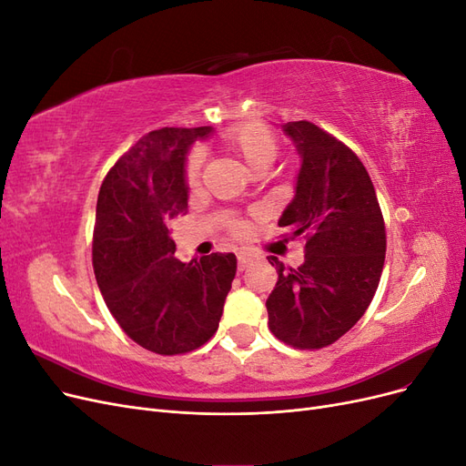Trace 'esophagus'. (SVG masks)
<instances>
[{
    "mask_svg": "<svg viewBox=\"0 0 466 466\" xmlns=\"http://www.w3.org/2000/svg\"><path fill=\"white\" fill-rule=\"evenodd\" d=\"M255 260L252 258V255H248V252H238V257H237V268H238V272H243L245 268Z\"/></svg>",
    "mask_w": 466,
    "mask_h": 466,
    "instance_id": "obj_1",
    "label": "esophagus"
}]
</instances>
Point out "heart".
<instances>
[{
	"label": "heart",
	"instance_id": "obj_1",
	"mask_svg": "<svg viewBox=\"0 0 466 466\" xmlns=\"http://www.w3.org/2000/svg\"><path fill=\"white\" fill-rule=\"evenodd\" d=\"M223 146L228 147L250 173L258 171V168H268L278 157L276 136L272 134V130H268L266 126L257 122L233 126L231 130L223 134ZM200 171L202 155L194 151L188 155L185 165V180L190 188L200 182Z\"/></svg>",
	"mask_w": 466,
	"mask_h": 466
}]
</instances>
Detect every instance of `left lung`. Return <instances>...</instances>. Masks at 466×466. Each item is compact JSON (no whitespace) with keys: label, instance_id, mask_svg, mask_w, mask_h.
I'll return each mask as SVG.
<instances>
[{"label":"left lung","instance_id":"obj_1","mask_svg":"<svg viewBox=\"0 0 466 466\" xmlns=\"http://www.w3.org/2000/svg\"><path fill=\"white\" fill-rule=\"evenodd\" d=\"M284 132L301 171L278 225L307 243L299 268L268 257L278 272L268 329L291 348L320 350L368 311L385 264V219L368 168L346 144L309 120L288 122Z\"/></svg>","mask_w":466,"mask_h":466}]
</instances>
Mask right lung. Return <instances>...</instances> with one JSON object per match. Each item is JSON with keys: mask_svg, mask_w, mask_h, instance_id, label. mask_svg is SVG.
<instances>
[{"mask_svg": "<svg viewBox=\"0 0 466 466\" xmlns=\"http://www.w3.org/2000/svg\"><path fill=\"white\" fill-rule=\"evenodd\" d=\"M200 128H161L139 137L110 167L96 200L93 270L120 329L161 356L204 346L219 327L237 272L233 252L180 262L168 221L188 208L185 155Z\"/></svg>", "mask_w": 466, "mask_h": 466, "instance_id": "add662e5", "label": "right lung"}]
</instances>
